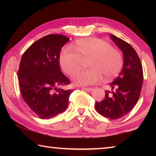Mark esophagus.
<instances>
[{"instance_id":"1","label":"esophagus","mask_w":156,"mask_h":156,"mask_svg":"<svg viewBox=\"0 0 156 156\" xmlns=\"http://www.w3.org/2000/svg\"><path fill=\"white\" fill-rule=\"evenodd\" d=\"M81 89L84 91H88V92H91L92 91L94 90V89L89 88V87H81Z\"/></svg>"}]
</instances>
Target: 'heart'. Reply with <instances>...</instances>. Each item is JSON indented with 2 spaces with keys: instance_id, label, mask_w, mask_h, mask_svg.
Segmentation results:
<instances>
[{
  "instance_id": "b5f03b06",
  "label": "heart",
  "mask_w": 156,
  "mask_h": 156,
  "mask_svg": "<svg viewBox=\"0 0 156 156\" xmlns=\"http://www.w3.org/2000/svg\"><path fill=\"white\" fill-rule=\"evenodd\" d=\"M75 51L66 46L60 51V67L67 74L72 76L81 67L82 60L90 58L87 70L80 71L73 76V81L78 85H91L101 80L109 81L120 73L123 67V58L120 51L112 47L101 39L90 38L76 43Z\"/></svg>"
}]
</instances>
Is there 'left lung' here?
I'll list each match as a JSON object with an SVG mask.
<instances>
[{"mask_svg":"<svg viewBox=\"0 0 156 156\" xmlns=\"http://www.w3.org/2000/svg\"><path fill=\"white\" fill-rule=\"evenodd\" d=\"M110 37L123 53V67L119 76L110 84L112 91H105V98L96 102L95 108L104 117L115 120L127 114L136 105L143 83V70L135 49L117 36L111 34Z\"/></svg>","mask_w":156,"mask_h":156,"instance_id":"8db88e82","label":"left lung"}]
</instances>
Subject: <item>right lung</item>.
Returning a JSON list of instances; mask_svg holds the SVG:
<instances>
[{
    "label": "right lung",
    "instance_id": "add662e5",
    "mask_svg": "<svg viewBox=\"0 0 156 156\" xmlns=\"http://www.w3.org/2000/svg\"><path fill=\"white\" fill-rule=\"evenodd\" d=\"M69 41L60 34H49L36 41L23 54L18 71L21 95L39 118L49 119L64 112L73 90L57 86L70 80L60 70L62 47Z\"/></svg>",
    "mask_w": 156,
    "mask_h": 156
}]
</instances>
